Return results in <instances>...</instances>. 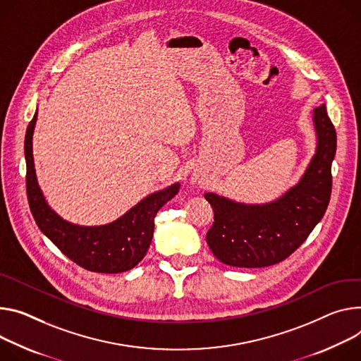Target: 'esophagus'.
<instances>
[{"label":"esophagus","instance_id":"esophagus-1","mask_svg":"<svg viewBox=\"0 0 361 361\" xmlns=\"http://www.w3.org/2000/svg\"><path fill=\"white\" fill-rule=\"evenodd\" d=\"M192 180H194V183H200V181H199V178H197V177H195V178H192Z\"/></svg>","mask_w":361,"mask_h":361}]
</instances>
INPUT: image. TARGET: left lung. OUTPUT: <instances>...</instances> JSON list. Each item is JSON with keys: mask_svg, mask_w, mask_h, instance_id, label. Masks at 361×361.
I'll use <instances>...</instances> for the list:
<instances>
[{"mask_svg": "<svg viewBox=\"0 0 361 361\" xmlns=\"http://www.w3.org/2000/svg\"><path fill=\"white\" fill-rule=\"evenodd\" d=\"M317 149L297 185L265 204H245L214 192L204 197L214 210L206 235L213 255L228 267L265 268L297 250L322 219L331 195L336 128L325 104L314 109Z\"/></svg>", "mask_w": 361, "mask_h": 361, "instance_id": "8db88e82", "label": "left lung"}]
</instances>
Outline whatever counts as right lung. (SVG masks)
<instances>
[{
    "instance_id": "add662e5",
    "label": "right lung",
    "mask_w": 361,
    "mask_h": 361,
    "mask_svg": "<svg viewBox=\"0 0 361 361\" xmlns=\"http://www.w3.org/2000/svg\"><path fill=\"white\" fill-rule=\"evenodd\" d=\"M37 112L27 126L24 154L27 164V199L40 231L76 265L90 272L121 274L137 267L144 259L154 235V219L158 210L180 190V183L149 194L123 216L104 226H78L63 220L47 204L39 187L32 133Z\"/></svg>"
}]
</instances>
